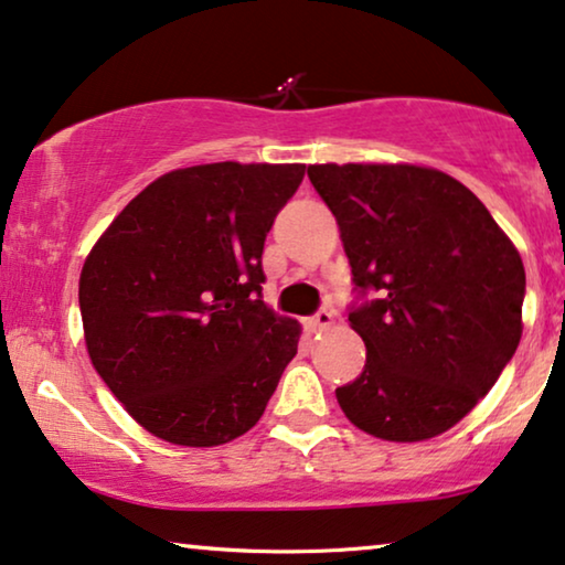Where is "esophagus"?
I'll use <instances>...</instances> for the list:
<instances>
[{
  "mask_svg": "<svg viewBox=\"0 0 565 565\" xmlns=\"http://www.w3.org/2000/svg\"><path fill=\"white\" fill-rule=\"evenodd\" d=\"M330 326H333V312L330 310H318L312 315V320H310L312 330H326Z\"/></svg>",
  "mask_w": 565,
  "mask_h": 565,
  "instance_id": "34e87169",
  "label": "esophagus"
}]
</instances>
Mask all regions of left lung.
<instances>
[{
    "label": "left lung",
    "instance_id": "obj_1",
    "mask_svg": "<svg viewBox=\"0 0 565 565\" xmlns=\"http://www.w3.org/2000/svg\"><path fill=\"white\" fill-rule=\"evenodd\" d=\"M359 295L364 372L335 397L387 441L445 434L495 385L522 338L524 266L480 199L418 164H310ZM372 294V298H366Z\"/></svg>",
    "mask_w": 565,
    "mask_h": 565
}]
</instances>
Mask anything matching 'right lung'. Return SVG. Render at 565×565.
<instances>
[{
  "label": "right lung",
  "mask_w": 565,
  "mask_h": 565,
  "mask_svg": "<svg viewBox=\"0 0 565 565\" xmlns=\"http://www.w3.org/2000/svg\"><path fill=\"white\" fill-rule=\"evenodd\" d=\"M302 178L305 164L172 170L89 250L87 353L149 434L216 447L258 424L302 333L263 302V243Z\"/></svg>",
  "instance_id": "obj_1"
}]
</instances>
